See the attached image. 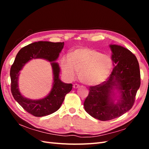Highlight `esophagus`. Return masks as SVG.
I'll list each match as a JSON object with an SVG mask.
<instances>
[{
	"mask_svg": "<svg viewBox=\"0 0 149 149\" xmlns=\"http://www.w3.org/2000/svg\"><path fill=\"white\" fill-rule=\"evenodd\" d=\"M79 87H80V86L79 84H74L73 85V88H74V89H77V88H78Z\"/></svg>",
	"mask_w": 149,
	"mask_h": 149,
	"instance_id": "1",
	"label": "esophagus"
}]
</instances>
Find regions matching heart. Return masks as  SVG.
<instances>
[{
  "mask_svg": "<svg viewBox=\"0 0 149 149\" xmlns=\"http://www.w3.org/2000/svg\"><path fill=\"white\" fill-rule=\"evenodd\" d=\"M63 73L69 79H73L76 71L79 80L88 86H96L104 82L111 75L113 62L111 58L89 48H79L71 56H63L61 59Z\"/></svg>",
  "mask_w": 149,
  "mask_h": 149,
  "instance_id": "heart-1",
  "label": "heart"
}]
</instances>
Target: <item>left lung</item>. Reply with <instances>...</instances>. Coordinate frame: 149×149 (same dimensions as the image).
<instances>
[{"instance_id": "1", "label": "left lung", "mask_w": 149, "mask_h": 149, "mask_svg": "<svg viewBox=\"0 0 149 149\" xmlns=\"http://www.w3.org/2000/svg\"><path fill=\"white\" fill-rule=\"evenodd\" d=\"M114 68L106 81L91 86L84 107L100 120L118 118L133 106L141 86V73L136 56L128 49L110 45Z\"/></svg>"}]
</instances>
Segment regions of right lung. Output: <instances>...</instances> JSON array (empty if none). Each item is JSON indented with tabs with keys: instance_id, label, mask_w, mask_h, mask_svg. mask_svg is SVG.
Here are the masks:
<instances>
[{
	"instance_id": "add662e5",
	"label": "right lung",
	"mask_w": 149,
	"mask_h": 149,
	"mask_svg": "<svg viewBox=\"0 0 149 149\" xmlns=\"http://www.w3.org/2000/svg\"><path fill=\"white\" fill-rule=\"evenodd\" d=\"M64 42L53 43L40 41L28 45L22 48L17 53L10 68L11 92L13 98L24 109L36 117L51 114L60 109L66 94L72 89V84H67L60 79V66L56 62ZM45 59L51 63L52 68L54 83L51 92L47 96L40 100H31L24 97L18 88L19 71L30 60L33 59Z\"/></svg>"
}]
</instances>
